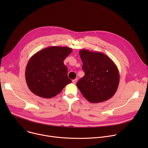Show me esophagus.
Segmentation results:
<instances>
[{
	"instance_id": "esophagus-1",
	"label": "esophagus",
	"mask_w": 148,
	"mask_h": 148,
	"mask_svg": "<svg viewBox=\"0 0 148 148\" xmlns=\"http://www.w3.org/2000/svg\"><path fill=\"white\" fill-rule=\"evenodd\" d=\"M77 78H75V79H73V84H75L77 83Z\"/></svg>"
}]
</instances>
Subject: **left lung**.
<instances>
[{
    "mask_svg": "<svg viewBox=\"0 0 148 148\" xmlns=\"http://www.w3.org/2000/svg\"><path fill=\"white\" fill-rule=\"evenodd\" d=\"M79 54L85 75L77 82V86L84 97L91 103L110 99L119 82V71L114 62L101 52L82 49Z\"/></svg>",
    "mask_w": 148,
    "mask_h": 148,
    "instance_id": "1",
    "label": "left lung"
}]
</instances>
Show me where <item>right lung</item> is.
<instances>
[{"label": "right lung", "mask_w": 148, "mask_h": 148, "mask_svg": "<svg viewBox=\"0 0 148 148\" xmlns=\"http://www.w3.org/2000/svg\"><path fill=\"white\" fill-rule=\"evenodd\" d=\"M67 47L51 46L35 53L29 60L25 78L35 95L51 98L58 94L71 80L63 61L72 52Z\"/></svg>", "instance_id": "add662e5"}]
</instances>
